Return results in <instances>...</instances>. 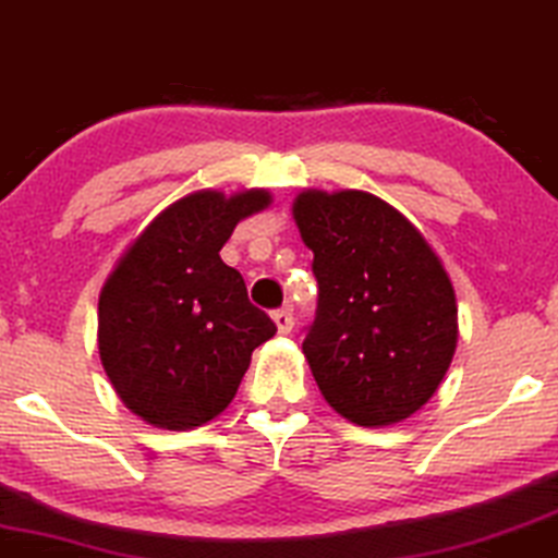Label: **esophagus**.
<instances>
[{
  "label": "esophagus",
  "instance_id": "1",
  "mask_svg": "<svg viewBox=\"0 0 558 558\" xmlns=\"http://www.w3.org/2000/svg\"><path fill=\"white\" fill-rule=\"evenodd\" d=\"M274 323H277V331L279 333H290L292 326H294L292 307H281V311L274 313Z\"/></svg>",
  "mask_w": 558,
  "mask_h": 558
}]
</instances>
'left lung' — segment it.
I'll list each match as a JSON object with an SVG mask.
<instances>
[{
  "label": "left lung",
  "instance_id": "left-lung-1",
  "mask_svg": "<svg viewBox=\"0 0 558 558\" xmlns=\"http://www.w3.org/2000/svg\"><path fill=\"white\" fill-rule=\"evenodd\" d=\"M292 215L318 279L302 352L323 398L360 426L403 422L456 354L450 277L422 232L373 194L302 191Z\"/></svg>",
  "mask_w": 558,
  "mask_h": 558
}]
</instances>
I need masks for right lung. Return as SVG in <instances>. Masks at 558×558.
Returning a JSON list of instances; mask_svg holds the SVG:
<instances>
[{
  "label": "right lung",
  "instance_id": "obj_1",
  "mask_svg": "<svg viewBox=\"0 0 558 558\" xmlns=\"http://www.w3.org/2000/svg\"><path fill=\"white\" fill-rule=\"evenodd\" d=\"M268 204L264 189L178 198L102 284L100 362L144 422L175 432L211 422L235 398L253 349L277 333L238 268L219 258L240 219Z\"/></svg>",
  "mask_w": 558,
  "mask_h": 558
}]
</instances>
